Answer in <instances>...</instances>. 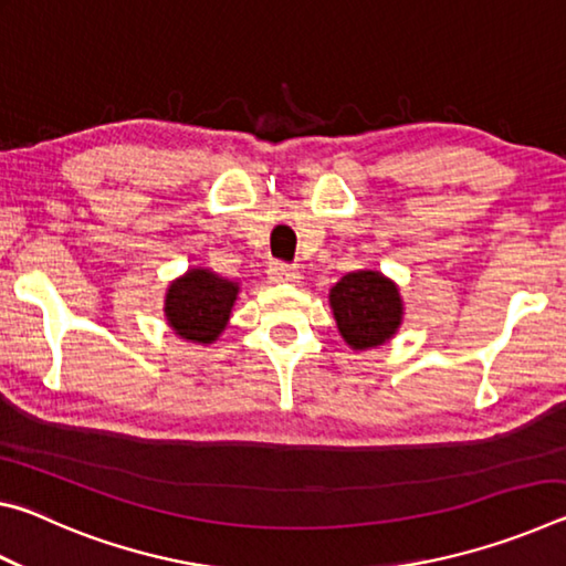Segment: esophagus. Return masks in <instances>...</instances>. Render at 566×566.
Listing matches in <instances>:
<instances>
[{
  "mask_svg": "<svg viewBox=\"0 0 566 566\" xmlns=\"http://www.w3.org/2000/svg\"><path fill=\"white\" fill-rule=\"evenodd\" d=\"M266 274H270L272 282H284V284H296L302 280V274L296 266L286 264V262H272L270 270H266Z\"/></svg>",
  "mask_w": 566,
  "mask_h": 566,
  "instance_id": "34e87169",
  "label": "esophagus"
}]
</instances>
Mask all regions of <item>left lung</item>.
<instances>
[{
    "label": "left lung",
    "mask_w": 566,
    "mask_h": 566,
    "mask_svg": "<svg viewBox=\"0 0 566 566\" xmlns=\"http://www.w3.org/2000/svg\"><path fill=\"white\" fill-rule=\"evenodd\" d=\"M334 319L352 349L385 344L401 322L397 286L377 272H349L329 292Z\"/></svg>",
    "instance_id": "obj_1"
}]
</instances>
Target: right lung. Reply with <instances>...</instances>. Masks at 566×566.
Listing matches in <instances>:
<instances>
[{
	"instance_id": "right-lung-1",
	"label": "right lung",
	"mask_w": 566,
	"mask_h": 566,
	"mask_svg": "<svg viewBox=\"0 0 566 566\" xmlns=\"http://www.w3.org/2000/svg\"><path fill=\"white\" fill-rule=\"evenodd\" d=\"M239 286L209 270H189L167 292V319L179 337L209 344L227 327Z\"/></svg>"
}]
</instances>
